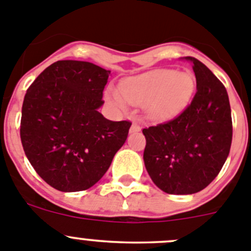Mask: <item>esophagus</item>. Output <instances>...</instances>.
Wrapping results in <instances>:
<instances>
[{
	"mask_svg": "<svg viewBox=\"0 0 251 251\" xmlns=\"http://www.w3.org/2000/svg\"><path fill=\"white\" fill-rule=\"evenodd\" d=\"M140 130H141V127H140V125H137L136 123L132 124V125H131V127H130L131 132H139Z\"/></svg>",
	"mask_w": 251,
	"mask_h": 251,
	"instance_id": "obj_1",
	"label": "esophagus"
}]
</instances>
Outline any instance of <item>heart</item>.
I'll return each instance as SVG.
<instances>
[{"label": "heart", "mask_w": 251, "mask_h": 251, "mask_svg": "<svg viewBox=\"0 0 251 251\" xmlns=\"http://www.w3.org/2000/svg\"><path fill=\"white\" fill-rule=\"evenodd\" d=\"M195 90V78L187 71L153 70L130 76L120 82L119 91L107 89L105 100L117 110H125L126 103L142 105L149 120L164 123L181 114L190 103Z\"/></svg>", "instance_id": "obj_1"}]
</instances>
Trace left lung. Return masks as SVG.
<instances>
[{
  "label": "left lung",
  "instance_id": "1",
  "mask_svg": "<svg viewBox=\"0 0 251 251\" xmlns=\"http://www.w3.org/2000/svg\"><path fill=\"white\" fill-rule=\"evenodd\" d=\"M191 61L196 92L174 120L142 130L144 162L153 184L166 194L201 191L220 173L230 152L231 110L225 86L202 62Z\"/></svg>",
  "mask_w": 251,
  "mask_h": 251
}]
</instances>
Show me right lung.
Returning <instances> with one entry per match:
<instances>
[{
    "label": "right lung",
    "instance_id": "add662e5",
    "mask_svg": "<svg viewBox=\"0 0 251 251\" xmlns=\"http://www.w3.org/2000/svg\"><path fill=\"white\" fill-rule=\"evenodd\" d=\"M109 70L86 61L50 65L24 99L21 142L36 173L56 190H87L127 139L130 121L99 112Z\"/></svg>",
    "mask_w": 251,
    "mask_h": 251
}]
</instances>
